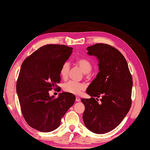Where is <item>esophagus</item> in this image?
<instances>
[{
	"label": "esophagus",
	"instance_id": "34e87169",
	"mask_svg": "<svg viewBox=\"0 0 150 150\" xmlns=\"http://www.w3.org/2000/svg\"><path fill=\"white\" fill-rule=\"evenodd\" d=\"M76 102H80L81 101V98L78 96H76Z\"/></svg>",
	"mask_w": 150,
	"mask_h": 150
}]
</instances>
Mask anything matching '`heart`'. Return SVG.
<instances>
[{
    "label": "heart",
    "instance_id": "b5f03b06",
    "mask_svg": "<svg viewBox=\"0 0 150 150\" xmlns=\"http://www.w3.org/2000/svg\"><path fill=\"white\" fill-rule=\"evenodd\" d=\"M78 66L81 68L83 73L88 74L90 73L92 69V65L89 60L85 59H80L76 62ZM69 71V65L68 62H65L62 66L60 70V75L63 79H67ZM85 85L83 83L77 82L74 81H69L63 85V89L65 91L71 93L75 95L81 94L82 91L85 89Z\"/></svg>",
    "mask_w": 150,
    "mask_h": 150
}]
</instances>
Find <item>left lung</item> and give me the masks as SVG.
<instances>
[{
  "label": "left lung",
  "mask_w": 150,
  "mask_h": 150,
  "mask_svg": "<svg viewBox=\"0 0 150 150\" xmlns=\"http://www.w3.org/2000/svg\"><path fill=\"white\" fill-rule=\"evenodd\" d=\"M86 50L88 54L98 60L99 72L86 89L92 98L81 99L85 105L82 117L89 130L104 134L116 128L128 112L133 79L126 59L115 48L97 43ZM100 96L101 102L99 104Z\"/></svg>",
  "instance_id": "left-lung-1"
}]
</instances>
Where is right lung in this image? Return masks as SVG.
Wrapping results in <instances>:
<instances>
[{
	"instance_id": "add662e5",
	"label": "right lung",
	"mask_w": 150,
	"mask_h": 150,
	"mask_svg": "<svg viewBox=\"0 0 150 150\" xmlns=\"http://www.w3.org/2000/svg\"><path fill=\"white\" fill-rule=\"evenodd\" d=\"M72 52L71 47L49 44L35 51L22 63L16 91L23 116L33 128L45 133L56 129L74 103L73 94L60 93L56 99L49 94L52 88L60 90V70Z\"/></svg>"
}]
</instances>
